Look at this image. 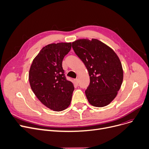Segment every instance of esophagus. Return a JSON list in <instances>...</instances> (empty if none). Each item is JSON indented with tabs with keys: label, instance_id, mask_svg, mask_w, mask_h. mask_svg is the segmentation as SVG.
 Instances as JSON below:
<instances>
[{
	"label": "esophagus",
	"instance_id": "esophagus-1",
	"mask_svg": "<svg viewBox=\"0 0 149 149\" xmlns=\"http://www.w3.org/2000/svg\"><path fill=\"white\" fill-rule=\"evenodd\" d=\"M75 81H76V83L77 84H78V83H79V79H78V78H76V79H75Z\"/></svg>",
	"mask_w": 149,
	"mask_h": 149
}]
</instances>
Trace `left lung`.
Instances as JSON below:
<instances>
[{"mask_svg":"<svg viewBox=\"0 0 149 149\" xmlns=\"http://www.w3.org/2000/svg\"><path fill=\"white\" fill-rule=\"evenodd\" d=\"M72 48L88 70L90 82L85 92L89 103L97 107L107 105L116 96L123 81L118 56L96 39L77 40Z\"/></svg>","mask_w":149,"mask_h":149,"instance_id":"left-lung-1","label":"left lung"}]
</instances>
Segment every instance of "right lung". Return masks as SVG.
Masks as SVG:
<instances>
[{
  "label": "right lung",
  "mask_w": 149,
  "mask_h": 149,
  "mask_svg": "<svg viewBox=\"0 0 149 149\" xmlns=\"http://www.w3.org/2000/svg\"><path fill=\"white\" fill-rule=\"evenodd\" d=\"M72 43L49 44L42 48L32 62L29 72L31 88L38 100L49 109L61 111L71 103L74 89L62 68V61Z\"/></svg>",
  "instance_id": "obj_1"
}]
</instances>
